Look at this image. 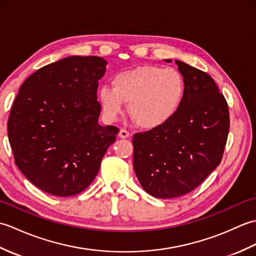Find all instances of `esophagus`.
I'll list each match as a JSON object with an SVG mask.
<instances>
[{"label":"esophagus","instance_id":"obj_1","mask_svg":"<svg viewBox=\"0 0 256 256\" xmlns=\"http://www.w3.org/2000/svg\"><path fill=\"white\" fill-rule=\"evenodd\" d=\"M118 136L121 138H126L130 136V132L128 131V130L121 128V130H120V132H118Z\"/></svg>","mask_w":256,"mask_h":256}]
</instances>
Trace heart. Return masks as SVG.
Wrapping results in <instances>:
<instances>
[{
  "label": "heart",
  "mask_w": 256,
  "mask_h": 256,
  "mask_svg": "<svg viewBox=\"0 0 256 256\" xmlns=\"http://www.w3.org/2000/svg\"><path fill=\"white\" fill-rule=\"evenodd\" d=\"M112 88L103 86L98 92L103 113L116 120L128 103L130 116L138 126L156 128L175 116L184 94L182 74L174 68L140 66L116 74Z\"/></svg>",
  "instance_id": "1"
}]
</instances>
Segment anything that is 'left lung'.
<instances>
[{
    "label": "left lung",
    "instance_id": "left-lung-1",
    "mask_svg": "<svg viewBox=\"0 0 256 256\" xmlns=\"http://www.w3.org/2000/svg\"><path fill=\"white\" fill-rule=\"evenodd\" d=\"M175 62L184 81L177 112L162 126L133 136L138 179L146 192L162 199L192 192L218 167L230 128L229 108L214 80L182 62Z\"/></svg>",
    "mask_w": 256,
    "mask_h": 256
}]
</instances>
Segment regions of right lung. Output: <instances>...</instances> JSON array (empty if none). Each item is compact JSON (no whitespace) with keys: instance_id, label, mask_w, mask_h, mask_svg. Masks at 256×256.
Segmentation results:
<instances>
[{"instance_id":"add662e5","label":"right lung","mask_w":256,"mask_h":256,"mask_svg":"<svg viewBox=\"0 0 256 256\" xmlns=\"http://www.w3.org/2000/svg\"><path fill=\"white\" fill-rule=\"evenodd\" d=\"M106 62L72 56L38 69L20 86L8 121L15 164L24 176L57 197L90 186L118 128L98 123V80Z\"/></svg>"}]
</instances>
